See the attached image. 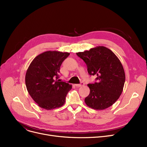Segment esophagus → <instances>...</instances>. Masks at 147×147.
<instances>
[{"label":"esophagus","mask_w":147,"mask_h":147,"mask_svg":"<svg viewBox=\"0 0 147 147\" xmlns=\"http://www.w3.org/2000/svg\"><path fill=\"white\" fill-rule=\"evenodd\" d=\"M83 85H84V83L83 82H81L80 84H75V86L76 87H81V86H82Z\"/></svg>","instance_id":"obj_1"}]
</instances>
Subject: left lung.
<instances>
[{"instance_id": "left-lung-1", "label": "left lung", "mask_w": 147, "mask_h": 147, "mask_svg": "<svg viewBox=\"0 0 147 147\" xmlns=\"http://www.w3.org/2000/svg\"><path fill=\"white\" fill-rule=\"evenodd\" d=\"M97 82L88 84L89 95L84 102L90 108L102 110L111 106L121 95L125 82L124 68L117 57L109 48L99 46L89 51L76 53Z\"/></svg>"}]
</instances>
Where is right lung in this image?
I'll return each instance as SVG.
<instances>
[{"label": "right lung", "instance_id": "1", "mask_svg": "<svg viewBox=\"0 0 147 147\" xmlns=\"http://www.w3.org/2000/svg\"><path fill=\"white\" fill-rule=\"evenodd\" d=\"M69 53L46 51L37 55L30 64L26 74L28 94L37 105L45 110L63 106L71 84L61 82L60 67Z\"/></svg>", "mask_w": 147, "mask_h": 147}]
</instances>
